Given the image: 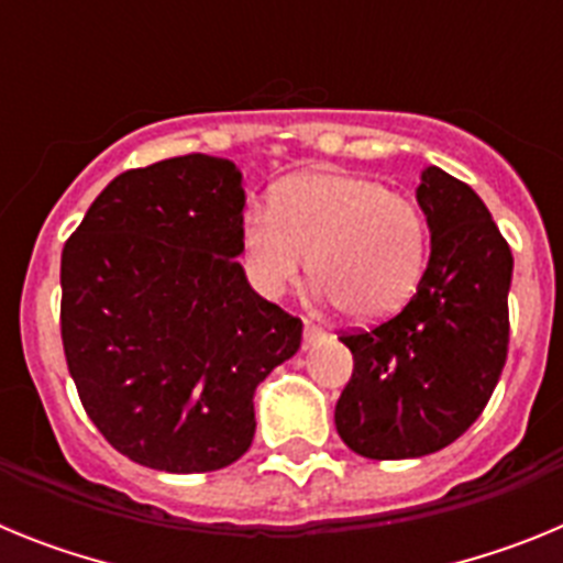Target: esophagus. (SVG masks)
<instances>
[{
  "label": "esophagus",
  "mask_w": 563,
  "mask_h": 563,
  "mask_svg": "<svg viewBox=\"0 0 563 563\" xmlns=\"http://www.w3.org/2000/svg\"><path fill=\"white\" fill-rule=\"evenodd\" d=\"M321 341H327V332L321 330V327H316V324H307L305 327V343H307V346H316V343H321Z\"/></svg>",
  "instance_id": "34e87169"
}]
</instances>
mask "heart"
Returning a JSON list of instances; mask_svg holds the SVG:
<instances>
[{
    "label": "heart",
    "mask_w": 563,
    "mask_h": 563,
    "mask_svg": "<svg viewBox=\"0 0 563 563\" xmlns=\"http://www.w3.org/2000/svg\"><path fill=\"white\" fill-rule=\"evenodd\" d=\"M242 242L258 292L282 296L310 267L318 292L361 324L386 321L409 305L429 253L415 202L350 172L287 177L273 208L245 213Z\"/></svg>",
    "instance_id": "heart-1"
}]
</instances>
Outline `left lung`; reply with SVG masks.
Masks as SVG:
<instances>
[{
  "label": "left lung",
  "mask_w": 563,
  "mask_h": 563,
  "mask_svg": "<svg viewBox=\"0 0 563 563\" xmlns=\"http://www.w3.org/2000/svg\"><path fill=\"white\" fill-rule=\"evenodd\" d=\"M417 206L431 233L411 301L369 332L341 335L355 369L335 429L366 460L445 449L482 415L507 361L514 253L479 194L440 166L422 168Z\"/></svg>",
  "instance_id": "1"
}]
</instances>
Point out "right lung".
Here are the masks:
<instances>
[{"label":"right lung","mask_w":563,"mask_h":563,"mask_svg":"<svg viewBox=\"0 0 563 563\" xmlns=\"http://www.w3.org/2000/svg\"><path fill=\"white\" fill-rule=\"evenodd\" d=\"M236 163L172 157L118 174L62 253V341L89 420L112 449L166 474L236 462L256 386L301 346L245 253Z\"/></svg>","instance_id":"add662e5"}]
</instances>
